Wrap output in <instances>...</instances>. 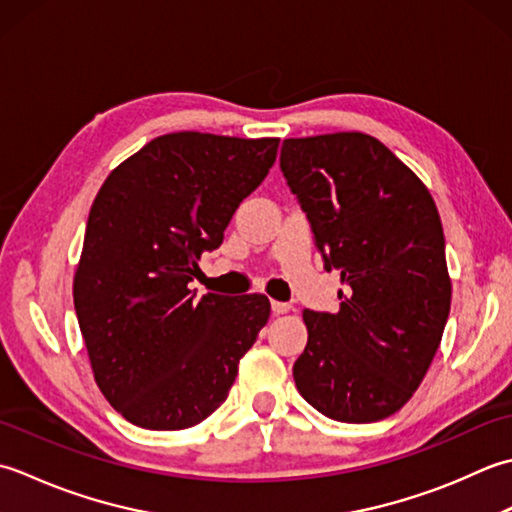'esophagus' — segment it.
<instances>
[{"label":"esophagus","instance_id":"34e87169","mask_svg":"<svg viewBox=\"0 0 512 512\" xmlns=\"http://www.w3.org/2000/svg\"><path fill=\"white\" fill-rule=\"evenodd\" d=\"M291 309L289 302H278V300H271V311H274V316H283Z\"/></svg>","mask_w":512,"mask_h":512}]
</instances>
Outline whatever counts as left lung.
<instances>
[{
	"instance_id": "1",
	"label": "left lung",
	"mask_w": 512,
	"mask_h": 512,
	"mask_svg": "<svg viewBox=\"0 0 512 512\" xmlns=\"http://www.w3.org/2000/svg\"><path fill=\"white\" fill-rule=\"evenodd\" d=\"M280 170L325 269L349 287L336 314L302 311L309 340L294 364L296 387L331 420H384L420 387L451 311L433 196L362 132L285 139Z\"/></svg>"
}]
</instances>
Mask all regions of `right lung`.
Returning a JSON list of instances; mask_svg holds the SVG:
<instances>
[{
  "label": "right lung",
  "instance_id": "obj_1",
  "mask_svg": "<svg viewBox=\"0 0 512 512\" xmlns=\"http://www.w3.org/2000/svg\"><path fill=\"white\" fill-rule=\"evenodd\" d=\"M278 143L163 134L112 170L90 207L72 287L79 329L101 393L141 429L210 417L267 325V296L194 300L187 285L265 181Z\"/></svg>",
  "mask_w": 512,
  "mask_h": 512
}]
</instances>
